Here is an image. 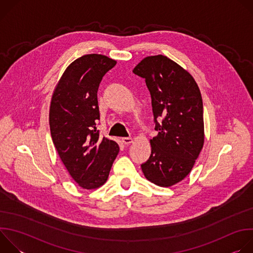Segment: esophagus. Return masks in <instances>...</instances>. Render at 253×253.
I'll return each instance as SVG.
<instances>
[{"label":"esophagus","mask_w":253,"mask_h":253,"mask_svg":"<svg viewBox=\"0 0 253 253\" xmlns=\"http://www.w3.org/2000/svg\"><path fill=\"white\" fill-rule=\"evenodd\" d=\"M122 142L125 144V145H129V144H131L133 142V139H132V137H123Z\"/></svg>","instance_id":"1"}]
</instances>
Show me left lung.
<instances>
[{"label": "left lung", "instance_id": "left-lung-1", "mask_svg": "<svg viewBox=\"0 0 253 253\" xmlns=\"http://www.w3.org/2000/svg\"><path fill=\"white\" fill-rule=\"evenodd\" d=\"M133 73L145 79L158 132L150 140L151 155L141 168L149 181L169 187L190 173L203 147L200 90L187 71L163 55L144 58Z\"/></svg>", "mask_w": 253, "mask_h": 253}]
</instances>
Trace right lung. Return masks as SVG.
<instances>
[{"instance_id": "1", "label": "right lung", "mask_w": 253, "mask_h": 253, "mask_svg": "<svg viewBox=\"0 0 253 253\" xmlns=\"http://www.w3.org/2000/svg\"><path fill=\"white\" fill-rule=\"evenodd\" d=\"M116 65L104 55H84L65 70L52 96L50 130L57 152L84 189L102 186L119 153L115 141L101 137L97 92L103 76Z\"/></svg>"}]
</instances>
